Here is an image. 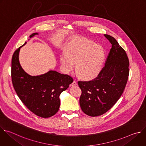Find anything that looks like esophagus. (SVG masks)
I'll return each instance as SVG.
<instances>
[{"label":"esophagus","mask_w":146,"mask_h":146,"mask_svg":"<svg viewBox=\"0 0 146 146\" xmlns=\"http://www.w3.org/2000/svg\"><path fill=\"white\" fill-rule=\"evenodd\" d=\"M77 85V82L76 81L74 80L72 84V86H75V85Z\"/></svg>","instance_id":"34e87169"}]
</instances>
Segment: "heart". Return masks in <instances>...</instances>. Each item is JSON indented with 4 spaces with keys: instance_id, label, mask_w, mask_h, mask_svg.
I'll use <instances>...</instances> for the list:
<instances>
[{
    "instance_id": "1",
    "label": "heart",
    "mask_w": 146,
    "mask_h": 146,
    "mask_svg": "<svg viewBox=\"0 0 146 146\" xmlns=\"http://www.w3.org/2000/svg\"><path fill=\"white\" fill-rule=\"evenodd\" d=\"M65 52L60 56L65 72H70L76 63V73L81 78L93 79L100 73L105 56L101 46L86 39H74L67 44Z\"/></svg>"
}]
</instances>
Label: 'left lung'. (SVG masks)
Wrapping results in <instances>:
<instances>
[{
	"mask_svg": "<svg viewBox=\"0 0 146 146\" xmlns=\"http://www.w3.org/2000/svg\"><path fill=\"white\" fill-rule=\"evenodd\" d=\"M104 36L112 44L105 66L93 80L78 81L82 91L81 108L92 117L105 113L115 104L124 92L129 76V64L125 51L113 36Z\"/></svg>",
	"mask_w": 146,
	"mask_h": 146,
	"instance_id": "obj_1",
	"label": "left lung"
}]
</instances>
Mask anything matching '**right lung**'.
<instances>
[{
    "label": "right lung",
    "mask_w": 146,
    "mask_h": 146,
    "mask_svg": "<svg viewBox=\"0 0 146 146\" xmlns=\"http://www.w3.org/2000/svg\"><path fill=\"white\" fill-rule=\"evenodd\" d=\"M38 33H33L30 38ZM26 42L22 46L25 45ZM14 53L11 78L14 88L26 107L35 115L47 118L54 115L60 106V95L73 81L72 77L50 70L40 76H31L22 68L19 61L20 48Z\"/></svg>",
    "instance_id": "obj_1"
}]
</instances>
